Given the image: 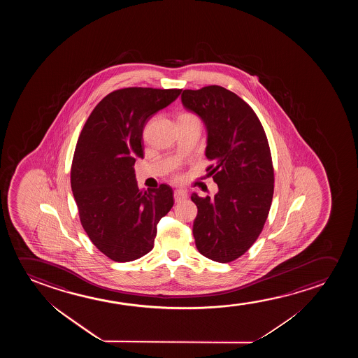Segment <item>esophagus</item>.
Returning a JSON list of instances; mask_svg holds the SVG:
<instances>
[{
  "instance_id": "obj_1",
  "label": "esophagus",
  "mask_w": 358,
  "mask_h": 358,
  "mask_svg": "<svg viewBox=\"0 0 358 358\" xmlns=\"http://www.w3.org/2000/svg\"><path fill=\"white\" fill-rule=\"evenodd\" d=\"M173 198H175V201H177V203L185 201L187 198V192L183 191V189H176L173 192Z\"/></svg>"
}]
</instances>
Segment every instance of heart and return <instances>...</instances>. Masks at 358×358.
<instances>
[{
    "label": "heart",
    "instance_id": "b5f03b06",
    "mask_svg": "<svg viewBox=\"0 0 358 358\" xmlns=\"http://www.w3.org/2000/svg\"><path fill=\"white\" fill-rule=\"evenodd\" d=\"M185 116H192V115H182V117H185Z\"/></svg>",
    "mask_w": 358,
    "mask_h": 358
}]
</instances>
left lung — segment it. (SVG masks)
Instances as JSON below:
<instances>
[{
	"instance_id": "1",
	"label": "left lung",
	"mask_w": 358,
	"mask_h": 358,
	"mask_svg": "<svg viewBox=\"0 0 358 358\" xmlns=\"http://www.w3.org/2000/svg\"><path fill=\"white\" fill-rule=\"evenodd\" d=\"M183 108L206 129V169L214 198L192 193L198 214L193 236L201 255L229 263L250 250L263 230L274 193V170L264 129L250 105L219 85L183 90Z\"/></svg>"
}]
</instances>
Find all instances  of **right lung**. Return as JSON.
<instances>
[{
	"label": "right lung",
	"instance_id": "obj_1",
	"mask_svg": "<svg viewBox=\"0 0 358 358\" xmlns=\"http://www.w3.org/2000/svg\"><path fill=\"white\" fill-rule=\"evenodd\" d=\"M181 89L124 88L108 94L84 124L71 187L90 241L115 262H132L154 247L157 224L173 206L172 188L143 191L133 165L143 159V129Z\"/></svg>",
	"mask_w": 358,
	"mask_h": 358
}]
</instances>
